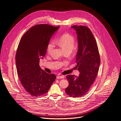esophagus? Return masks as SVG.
<instances>
[{
	"label": "esophagus",
	"mask_w": 121,
	"mask_h": 121,
	"mask_svg": "<svg viewBox=\"0 0 121 121\" xmlns=\"http://www.w3.org/2000/svg\"><path fill=\"white\" fill-rule=\"evenodd\" d=\"M57 79H61V78H65L64 76H57L56 77Z\"/></svg>",
	"instance_id": "obj_1"
}]
</instances>
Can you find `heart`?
Returning <instances> with one entry per match:
<instances>
[{
    "mask_svg": "<svg viewBox=\"0 0 121 121\" xmlns=\"http://www.w3.org/2000/svg\"><path fill=\"white\" fill-rule=\"evenodd\" d=\"M75 38L71 34L65 33L62 35L57 40V43L65 51H71L75 44ZM55 43L53 41H50L47 44L46 51L48 53H50L54 47Z\"/></svg>",
    "mask_w": 121,
    "mask_h": 121,
    "instance_id": "1",
    "label": "heart"
}]
</instances>
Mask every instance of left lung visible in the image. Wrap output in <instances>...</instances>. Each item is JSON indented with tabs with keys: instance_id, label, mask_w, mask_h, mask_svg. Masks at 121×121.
I'll return each instance as SVG.
<instances>
[{
	"instance_id": "8db88e82",
	"label": "left lung",
	"mask_w": 121,
	"mask_h": 121,
	"mask_svg": "<svg viewBox=\"0 0 121 121\" xmlns=\"http://www.w3.org/2000/svg\"><path fill=\"white\" fill-rule=\"evenodd\" d=\"M71 28L77 34L78 50L76 59L79 75L78 77L66 76L69 85L65 92L69 96L76 98L85 95L90 90L97 76L100 58L95 39L90 29L77 25Z\"/></svg>"
}]
</instances>
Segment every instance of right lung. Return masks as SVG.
I'll return each mask as SVG.
<instances>
[{"instance_id":"add662e5","label":"right lung","mask_w":121,"mask_h":121,"mask_svg":"<svg viewBox=\"0 0 121 121\" xmlns=\"http://www.w3.org/2000/svg\"><path fill=\"white\" fill-rule=\"evenodd\" d=\"M59 28L36 25L24 33L19 43L15 58L17 73L24 89L33 96L47 93L56 78L54 74L42 69L39 63L46 54L51 37Z\"/></svg>"}]
</instances>
